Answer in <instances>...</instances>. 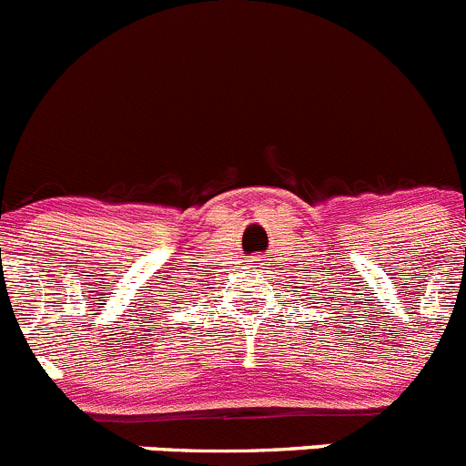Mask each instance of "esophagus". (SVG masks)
Returning <instances> with one entry per match:
<instances>
[{"instance_id": "1", "label": "esophagus", "mask_w": 466, "mask_h": 466, "mask_svg": "<svg viewBox=\"0 0 466 466\" xmlns=\"http://www.w3.org/2000/svg\"><path fill=\"white\" fill-rule=\"evenodd\" d=\"M253 265H262V262H253Z\"/></svg>"}]
</instances>
